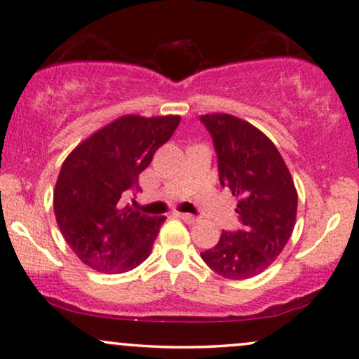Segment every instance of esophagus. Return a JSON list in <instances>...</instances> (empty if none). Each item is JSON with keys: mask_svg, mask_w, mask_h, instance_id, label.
I'll return each instance as SVG.
<instances>
[{"mask_svg": "<svg viewBox=\"0 0 359 359\" xmlns=\"http://www.w3.org/2000/svg\"><path fill=\"white\" fill-rule=\"evenodd\" d=\"M177 217H179V219H182L185 224H195V222H197V217L195 215H192V213H177Z\"/></svg>", "mask_w": 359, "mask_h": 359, "instance_id": "34e87169", "label": "esophagus"}]
</instances>
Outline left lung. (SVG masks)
Segmentation results:
<instances>
[{"label":"left lung","instance_id":"left-lung-1","mask_svg":"<svg viewBox=\"0 0 359 359\" xmlns=\"http://www.w3.org/2000/svg\"><path fill=\"white\" fill-rule=\"evenodd\" d=\"M219 156L222 187L238 198L242 229L222 232L202 260L220 276L245 280L260 275L276 260L292 237L298 194L275 144L250 122L230 114L201 117Z\"/></svg>","mask_w":359,"mask_h":359}]
</instances>
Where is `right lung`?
Listing matches in <instances>:
<instances>
[{"mask_svg": "<svg viewBox=\"0 0 359 359\" xmlns=\"http://www.w3.org/2000/svg\"><path fill=\"white\" fill-rule=\"evenodd\" d=\"M180 116L127 114L83 140L62 162L54 189V215L62 237L84 265L126 273L151 255L165 217L122 205L126 190L174 134Z\"/></svg>", "mask_w": 359, "mask_h": 359, "instance_id": "obj_1", "label": "right lung"}]
</instances>
